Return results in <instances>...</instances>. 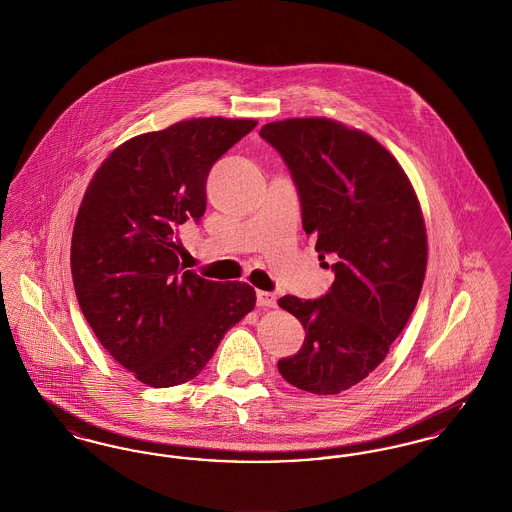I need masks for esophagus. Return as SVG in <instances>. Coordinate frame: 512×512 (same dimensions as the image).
<instances>
[{
	"instance_id": "obj_1",
	"label": "esophagus",
	"mask_w": 512,
	"mask_h": 512,
	"mask_svg": "<svg viewBox=\"0 0 512 512\" xmlns=\"http://www.w3.org/2000/svg\"><path fill=\"white\" fill-rule=\"evenodd\" d=\"M257 305H259V307H263V309H272V307H276V295L270 292L257 293Z\"/></svg>"
}]
</instances>
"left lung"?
<instances>
[{"mask_svg":"<svg viewBox=\"0 0 512 512\" xmlns=\"http://www.w3.org/2000/svg\"><path fill=\"white\" fill-rule=\"evenodd\" d=\"M261 136L290 167L303 230L336 274L320 299H278L307 332L278 370L299 390L336 395L386 359L416 307L428 263L420 201L399 161L359 128L301 117L268 122Z\"/></svg>","mask_w":512,"mask_h":512,"instance_id":"1","label":"left lung"}]
</instances>
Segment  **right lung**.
<instances>
[{
  "label": "right lung",
  "mask_w": 512,
  "mask_h": 512,
  "mask_svg": "<svg viewBox=\"0 0 512 512\" xmlns=\"http://www.w3.org/2000/svg\"><path fill=\"white\" fill-rule=\"evenodd\" d=\"M253 119L174 122L115 147L82 197L71 242L78 305L111 357L151 388L195 378L255 309L245 282L182 270L178 228L207 207L211 167Z\"/></svg>",
  "instance_id": "1"
}]
</instances>
